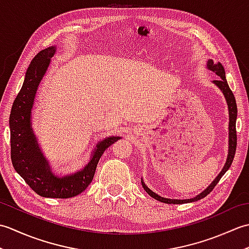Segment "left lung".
I'll return each mask as SVG.
<instances>
[{"label": "left lung", "instance_id": "8db88e82", "mask_svg": "<svg viewBox=\"0 0 249 249\" xmlns=\"http://www.w3.org/2000/svg\"><path fill=\"white\" fill-rule=\"evenodd\" d=\"M206 68L209 71L215 72L219 78L217 80H214L213 83L217 87L221 93L224 94V96L226 98L227 105H228V111H229V141H228V156H227V160L226 163L224 165V168L221 169V171L219 172V174L217 177L215 178L214 181L211 183L208 187H206L202 193H200L199 195L196 196L194 198L190 199H169V198H163L161 196L155 194L154 192L146 186L144 184L143 179L141 178V183L142 186H143L145 192L149 194L152 198H154L160 202L163 203H168V204H183V203H189V202H195V201H198L200 199L204 198L205 196H208L212 190L214 189V187L216 186V184L219 182V179L223 178L224 174L228 171V169L230 168L232 161H233V158L235 155V150H236V128H235V123H236V116H237V108H236V103H235V98L234 95L232 93V91L230 89L228 82H227L226 79V72H225V68L224 66L220 64V63H214L212 60H209L206 62Z\"/></svg>", "mask_w": 249, "mask_h": 249}]
</instances>
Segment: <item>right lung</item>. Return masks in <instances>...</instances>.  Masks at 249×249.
<instances>
[{
  "mask_svg": "<svg viewBox=\"0 0 249 249\" xmlns=\"http://www.w3.org/2000/svg\"><path fill=\"white\" fill-rule=\"evenodd\" d=\"M55 52V46L38 52L25 72L22 88L15 99L9 116L10 157L15 170L37 195L45 198L67 199L87 189L104 152L122 137L111 136L100 140L81 170L64 177L52 172L49 160L45 157L32 128V109L37 89Z\"/></svg>",
  "mask_w": 249,
  "mask_h": 249,
  "instance_id": "right-lung-1",
  "label": "right lung"
}]
</instances>
